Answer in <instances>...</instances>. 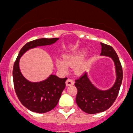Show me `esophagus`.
<instances>
[{
  "label": "esophagus",
  "instance_id": "esophagus-1",
  "mask_svg": "<svg viewBox=\"0 0 133 133\" xmlns=\"http://www.w3.org/2000/svg\"><path fill=\"white\" fill-rule=\"evenodd\" d=\"M65 84H66V86H70V85H72L74 84V82L73 81V79L70 78H68V79L66 80L65 81Z\"/></svg>",
  "mask_w": 133,
  "mask_h": 133
}]
</instances>
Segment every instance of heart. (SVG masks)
I'll use <instances>...</instances> for the list:
<instances>
[{"instance_id":"obj_1","label":"heart","mask_w":133,"mask_h":133,"mask_svg":"<svg viewBox=\"0 0 133 133\" xmlns=\"http://www.w3.org/2000/svg\"><path fill=\"white\" fill-rule=\"evenodd\" d=\"M85 53L77 55H71L65 57V61L63 59H58L56 61V65L59 69L62 71H68V65L71 67H76L80 65L84 58Z\"/></svg>"}]
</instances>
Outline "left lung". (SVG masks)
<instances>
[{
	"label": "left lung",
	"instance_id": "obj_1",
	"mask_svg": "<svg viewBox=\"0 0 133 133\" xmlns=\"http://www.w3.org/2000/svg\"><path fill=\"white\" fill-rule=\"evenodd\" d=\"M101 56L111 57L115 65L117 79L113 87L106 91L97 89L91 83L86 73L75 79V86L77 89V105L88 114H95L108 109L117 99L123 80V69L119 57L113 47L101 43Z\"/></svg>",
	"mask_w": 133,
	"mask_h": 133
}]
</instances>
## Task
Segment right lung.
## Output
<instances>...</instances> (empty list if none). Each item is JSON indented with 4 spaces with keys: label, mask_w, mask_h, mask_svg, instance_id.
Masks as SVG:
<instances>
[{
    "label": "right lung",
    "mask_w": 133,
    "mask_h": 133,
    "mask_svg": "<svg viewBox=\"0 0 133 133\" xmlns=\"http://www.w3.org/2000/svg\"><path fill=\"white\" fill-rule=\"evenodd\" d=\"M59 38H40L26 43L19 52L13 67L12 75L14 90L19 101L32 112L47 113L56 107L65 87L68 78H59L51 75L47 79L32 83L24 78L19 69L20 57L29 49L37 46L50 45Z\"/></svg>",
    "instance_id": "obj_1"
}]
</instances>
